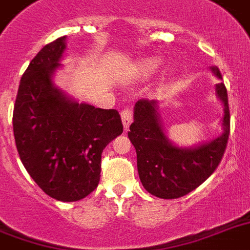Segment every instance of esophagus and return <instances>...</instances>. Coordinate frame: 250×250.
Listing matches in <instances>:
<instances>
[{"mask_svg": "<svg viewBox=\"0 0 250 250\" xmlns=\"http://www.w3.org/2000/svg\"><path fill=\"white\" fill-rule=\"evenodd\" d=\"M122 117V122H123V127H125V131H127L129 127V125L132 123V111L129 109H125L122 110L121 113Z\"/></svg>", "mask_w": 250, "mask_h": 250, "instance_id": "obj_1", "label": "esophagus"}]
</instances>
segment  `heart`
I'll return each mask as SVG.
<instances>
[{
    "label": "heart",
    "mask_w": 250,
    "mask_h": 250,
    "mask_svg": "<svg viewBox=\"0 0 250 250\" xmlns=\"http://www.w3.org/2000/svg\"><path fill=\"white\" fill-rule=\"evenodd\" d=\"M160 66V61L157 58H143L137 61L132 67L129 68V75L132 78H149L156 74Z\"/></svg>",
    "instance_id": "b5f03b06"
}]
</instances>
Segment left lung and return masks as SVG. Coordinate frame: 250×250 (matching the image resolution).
Returning <instances> with one entry per match:
<instances>
[{"label":"left lung","mask_w":250,"mask_h":250,"mask_svg":"<svg viewBox=\"0 0 250 250\" xmlns=\"http://www.w3.org/2000/svg\"><path fill=\"white\" fill-rule=\"evenodd\" d=\"M211 71L222 79L217 67H211ZM215 92L225 107L223 133L194 148H179L168 140L162 128L158 102H136L128 137L136 149L140 180L150 194L166 200L183 197L201 186L221 164L229 141V107L225 84H217Z\"/></svg>","instance_id":"1"}]
</instances>
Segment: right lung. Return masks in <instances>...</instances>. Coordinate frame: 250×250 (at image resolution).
<instances>
[{
  "label": "right lung",
  "mask_w": 250,
  "mask_h": 250,
  "mask_svg": "<svg viewBox=\"0 0 250 250\" xmlns=\"http://www.w3.org/2000/svg\"><path fill=\"white\" fill-rule=\"evenodd\" d=\"M66 37L45 45L24 71L14 105L18 153L37 186L58 201H79L101 176L102 150L123 132L114 109L79 104L53 84Z\"/></svg>",
  "instance_id": "add662e5"
}]
</instances>
